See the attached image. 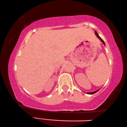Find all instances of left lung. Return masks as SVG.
Masks as SVG:
<instances>
[{
    "mask_svg": "<svg viewBox=\"0 0 127 127\" xmlns=\"http://www.w3.org/2000/svg\"><path fill=\"white\" fill-rule=\"evenodd\" d=\"M95 34L96 35V36H97V37L98 38H100V40L101 41L103 42V44H104V45H105V42H104V41H103V40L99 36H98V33H97V32L96 31H95ZM100 90V89H99ZM99 90H96V91H94V92H87V94H90V95H91V94H95L96 92H97V91H99Z\"/></svg>",
    "mask_w": 127,
    "mask_h": 127,
    "instance_id": "8db88e82",
    "label": "left lung"
}]
</instances>
